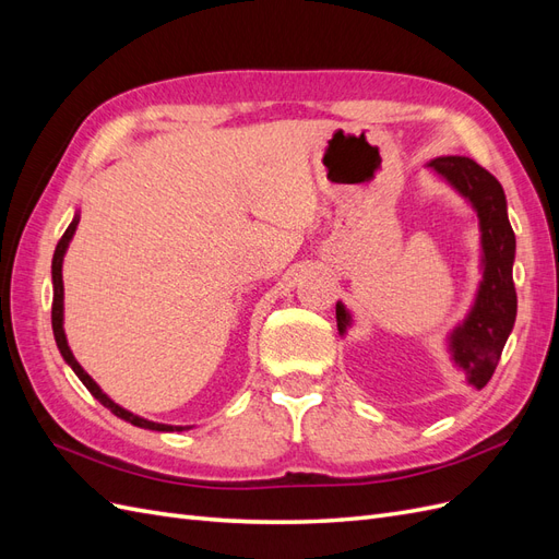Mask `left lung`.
<instances>
[{
    "instance_id": "obj_1",
    "label": "left lung",
    "mask_w": 559,
    "mask_h": 559,
    "mask_svg": "<svg viewBox=\"0 0 559 559\" xmlns=\"http://www.w3.org/2000/svg\"><path fill=\"white\" fill-rule=\"evenodd\" d=\"M425 167L460 193L478 216L480 270L476 298L466 317L448 335L450 361L466 376V382L483 389L492 378L506 341L513 331L518 296L513 284L515 233L509 222V205L501 183L485 167L466 156H438ZM341 335L352 329V312L335 302Z\"/></svg>"
}]
</instances>
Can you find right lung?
Returning <instances> with one entry per match:
<instances>
[{"instance_id": "right-lung-1", "label": "right lung", "mask_w": 559, "mask_h": 559, "mask_svg": "<svg viewBox=\"0 0 559 559\" xmlns=\"http://www.w3.org/2000/svg\"><path fill=\"white\" fill-rule=\"evenodd\" d=\"M79 212L74 214V218H72V224L67 226V230H64V235L60 238V242H58V247H56V253H53V263H50V275H53V310H50V324H53V335H56V345H58V349H60V354H62V359H64V364L70 366L74 373H76V378L86 384V389L88 392L105 405V408H109L116 417H121V419H126V421H130V425H134V427H140V429H151V431H186V429H191V427H173V425H160V421H151V419H144V417H140V415H134V413H130V411H126V408H121V405L118 403H114L103 389H99V384L86 373V370L81 368V364L74 359V354H72V349H70V345H67V335H64V329H62V324H64V286H62V261H64V253H67V247H70V242H72V238H74V233H76V226H79Z\"/></svg>"}]
</instances>
